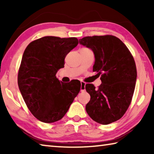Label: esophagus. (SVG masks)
I'll return each instance as SVG.
<instances>
[{
	"label": "esophagus",
	"mask_w": 154,
	"mask_h": 154,
	"mask_svg": "<svg viewBox=\"0 0 154 154\" xmlns=\"http://www.w3.org/2000/svg\"><path fill=\"white\" fill-rule=\"evenodd\" d=\"M85 85H86L85 83L81 82V92H84L85 89Z\"/></svg>",
	"instance_id": "obj_1"
}]
</instances>
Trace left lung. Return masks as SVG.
<instances>
[{
  "label": "left lung",
  "mask_w": 154,
  "mask_h": 154,
  "mask_svg": "<svg viewBox=\"0 0 154 154\" xmlns=\"http://www.w3.org/2000/svg\"><path fill=\"white\" fill-rule=\"evenodd\" d=\"M81 45L91 49L95 58L93 71L101 75L98 89L85 85L90 100L85 110L94 121L106 125L120 119L131 102L137 80L133 57L125 44L112 35L85 36Z\"/></svg>",
  "instance_id": "left-lung-1"
}]
</instances>
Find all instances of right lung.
I'll return each mask as SVG.
<instances>
[{
	"mask_svg": "<svg viewBox=\"0 0 154 154\" xmlns=\"http://www.w3.org/2000/svg\"><path fill=\"white\" fill-rule=\"evenodd\" d=\"M78 45L75 37L47 36L26 48L17 83L28 108L38 120L53 123L61 119L81 89L79 81L64 83L57 79L64 58Z\"/></svg>",
	"mask_w": 154,
	"mask_h": 154,
	"instance_id": "1",
	"label": "right lung"
}]
</instances>
